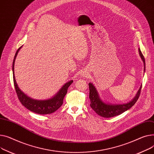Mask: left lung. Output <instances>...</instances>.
<instances>
[{
  "mask_svg": "<svg viewBox=\"0 0 154 154\" xmlns=\"http://www.w3.org/2000/svg\"><path fill=\"white\" fill-rule=\"evenodd\" d=\"M139 54L144 63V66H145V59H144V57L140 49ZM142 86H141L139 89L136 96L129 103L123 104H108L103 103L101 100L93 85L92 83H89V99L91 101L90 106L99 116L106 117V118H109V117L118 116L130 109L137 102L140 94Z\"/></svg>",
  "mask_w": 154,
  "mask_h": 154,
  "instance_id": "obj_1",
  "label": "left lung"
}]
</instances>
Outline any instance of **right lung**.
<instances>
[{"instance_id":"obj_1","label":"right lung","mask_w":154,"mask_h":154,"mask_svg":"<svg viewBox=\"0 0 154 154\" xmlns=\"http://www.w3.org/2000/svg\"><path fill=\"white\" fill-rule=\"evenodd\" d=\"M21 47L17 50L15 53L12 65L14 83L18 98H19V101L23 106H25L26 109H28L29 110L33 112L40 114H48L53 113V112H55L57 109H58L63 104V99H64L66 94L67 93L68 88L73 81L71 80L64 85V86L61 88L59 92L55 96L51 99H47V100H35V99H33L30 97H28L22 91H21V90L18 87L14 76L15 60L18 52H19V50Z\"/></svg>"}]
</instances>
